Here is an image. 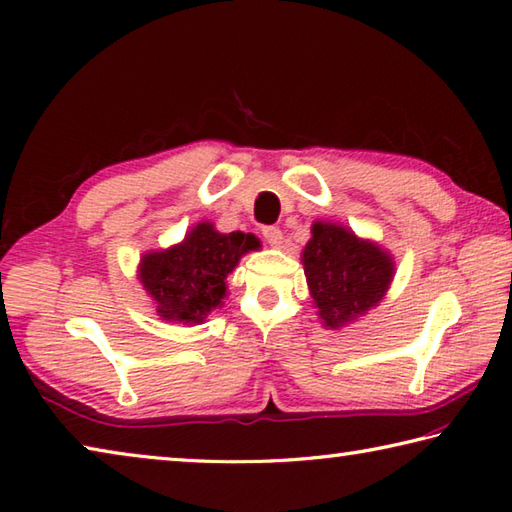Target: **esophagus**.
I'll list each match as a JSON object with an SVG mask.
<instances>
[{"mask_svg":"<svg viewBox=\"0 0 512 512\" xmlns=\"http://www.w3.org/2000/svg\"><path fill=\"white\" fill-rule=\"evenodd\" d=\"M262 235H264V239H266L271 246H280V244H282V230L277 228V226H266V228L262 230Z\"/></svg>","mask_w":512,"mask_h":512,"instance_id":"34e87169","label":"esophagus"}]
</instances>
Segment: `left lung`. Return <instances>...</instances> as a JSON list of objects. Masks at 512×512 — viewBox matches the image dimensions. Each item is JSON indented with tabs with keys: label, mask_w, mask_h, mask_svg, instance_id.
I'll return each mask as SVG.
<instances>
[{
	"label": "left lung",
	"mask_w": 512,
	"mask_h": 512,
	"mask_svg": "<svg viewBox=\"0 0 512 512\" xmlns=\"http://www.w3.org/2000/svg\"><path fill=\"white\" fill-rule=\"evenodd\" d=\"M302 262L313 302L331 329L376 306L394 277L392 257L333 224H313Z\"/></svg>",
	"instance_id": "left-lung-1"
}]
</instances>
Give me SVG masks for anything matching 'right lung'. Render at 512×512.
I'll return each instance as SVG.
<instances>
[{
	"mask_svg": "<svg viewBox=\"0 0 512 512\" xmlns=\"http://www.w3.org/2000/svg\"><path fill=\"white\" fill-rule=\"evenodd\" d=\"M257 246L253 235H221L212 224H199L183 244L145 255L138 277L163 320L199 324L226 295V277L239 257Z\"/></svg>",
	"mask_w": 512,
	"mask_h": 512,
	"instance_id": "obj_1",
	"label": "right lung"
}]
</instances>
